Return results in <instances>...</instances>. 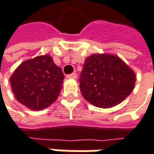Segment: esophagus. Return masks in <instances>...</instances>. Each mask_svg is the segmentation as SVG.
Here are the masks:
<instances>
[{
  "mask_svg": "<svg viewBox=\"0 0 154 154\" xmlns=\"http://www.w3.org/2000/svg\"><path fill=\"white\" fill-rule=\"evenodd\" d=\"M66 77H67L68 79H76V78H77V73H76V72H72L71 74H68Z\"/></svg>",
  "mask_w": 154,
  "mask_h": 154,
  "instance_id": "esophagus-1",
  "label": "esophagus"
}]
</instances>
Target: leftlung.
I'll list each match as a JSON object with an SVG mask.
<instances>
[{
    "label": "left lung",
    "mask_w": 154,
    "mask_h": 154,
    "mask_svg": "<svg viewBox=\"0 0 154 154\" xmlns=\"http://www.w3.org/2000/svg\"><path fill=\"white\" fill-rule=\"evenodd\" d=\"M79 81L88 102L99 108H111L131 93L136 75L116 55L93 54L85 60Z\"/></svg>",
    "instance_id": "left-lung-1"
}]
</instances>
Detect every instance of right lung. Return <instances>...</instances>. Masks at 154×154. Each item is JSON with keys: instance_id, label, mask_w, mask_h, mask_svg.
<instances>
[{"instance_id": "obj_1", "label": "right lung", "mask_w": 154, "mask_h": 154, "mask_svg": "<svg viewBox=\"0 0 154 154\" xmlns=\"http://www.w3.org/2000/svg\"><path fill=\"white\" fill-rule=\"evenodd\" d=\"M65 77L49 55L23 61L11 75V88L17 101L32 110L53 103L62 89Z\"/></svg>"}]
</instances>
